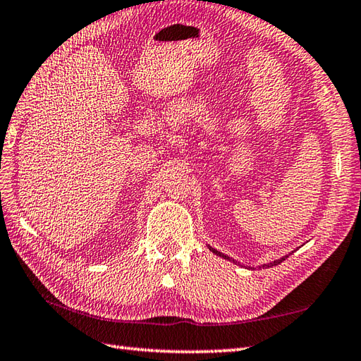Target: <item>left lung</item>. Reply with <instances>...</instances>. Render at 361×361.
Masks as SVG:
<instances>
[{"mask_svg": "<svg viewBox=\"0 0 361 361\" xmlns=\"http://www.w3.org/2000/svg\"><path fill=\"white\" fill-rule=\"evenodd\" d=\"M208 248H210V252H213L214 255H218V256H221V258H224V259H227V261H231V258L230 256H227V255H224V253H221V252H218L216 250V248H213V247H210V245H207ZM293 253V252H292ZM292 253H289V255H292ZM289 255H284L283 258H279V259H275V261H271V262H269V264H262V266H259V269H267V267H274V266H278V264H281L286 258H289ZM233 262H236L235 259H233ZM236 264H239V262H236Z\"/></svg>", "mask_w": 361, "mask_h": 361, "instance_id": "1", "label": "left lung"}]
</instances>
